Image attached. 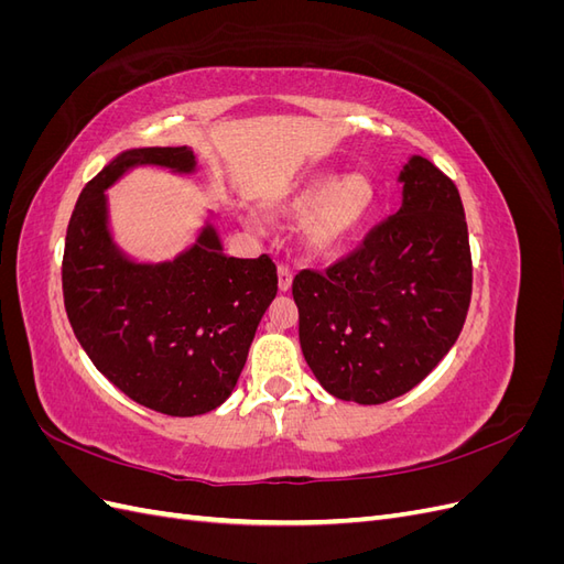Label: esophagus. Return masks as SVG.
<instances>
[{"label": "esophagus", "mask_w": 564, "mask_h": 564, "mask_svg": "<svg viewBox=\"0 0 564 564\" xmlns=\"http://www.w3.org/2000/svg\"><path fill=\"white\" fill-rule=\"evenodd\" d=\"M292 280H294L292 268L280 265L278 268V286H280V292H289V289H292Z\"/></svg>", "instance_id": "34e87169"}]
</instances>
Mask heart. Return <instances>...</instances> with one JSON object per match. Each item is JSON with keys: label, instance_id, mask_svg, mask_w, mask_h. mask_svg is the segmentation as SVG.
Returning <instances> with one entry per match:
<instances>
[{"label": "heart", "instance_id": "b5f03b06", "mask_svg": "<svg viewBox=\"0 0 564 564\" xmlns=\"http://www.w3.org/2000/svg\"><path fill=\"white\" fill-rule=\"evenodd\" d=\"M373 185L362 174H315L284 197L275 214L303 226L305 249L315 256H332L344 249L362 228L373 207ZM253 226V224H251Z\"/></svg>", "mask_w": 564, "mask_h": 564}]
</instances>
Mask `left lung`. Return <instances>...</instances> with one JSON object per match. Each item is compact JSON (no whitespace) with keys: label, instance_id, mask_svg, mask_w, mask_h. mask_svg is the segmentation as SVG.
<instances>
[{"label":"left lung","instance_id":"left-lung-1","mask_svg":"<svg viewBox=\"0 0 564 564\" xmlns=\"http://www.w3.org/2000/svg\"><path fill=\"white\" fill-rule=\"evenodd\" d=\"M398 181V214L346 259L301 270L292 284L305 362L346 402L404 395L449 352L468 315L473 263L454 181L419 155Z\"/></svg>","mask_w":564,"mask_h":564}]
</instances>
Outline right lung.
Returning a JSON list of instances; mask_svg holds the SVG:
<instances>
[{
	"label": "right lung",
	"instance_id": "obj_1",
	"mask_svg": "<svg viewBox=\"0 0 564 564\" xmlns=\"http://www.w3.org/2000/svg\"><path fill=\"white\" fill-rule=\"evenodd\" d=\"M135 166L195 174L197 160L187 145L131 148L87 183L65 235L67 319L96 369L133 402L207 414L240 379L278 268L265 253L232 259L212 220L176 259L133 261L112 240L106 191Z\"/></svg>",
	"mask_w": 564,
	"mask_h": 564
}]
</instances>
